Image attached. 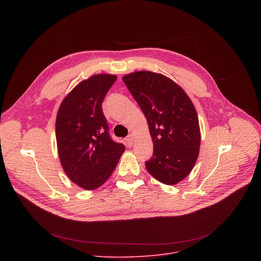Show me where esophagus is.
I'll return each instance as SVG.
<instances>
[{"instance_id": "1", "label": "esophagus", "mask_w": 261, "mask_h": 261, "mask_svg": "<svg viewBox=\"0 0 261 261\" xmlns=\"http://www.w3.org/2000/svg\"><path fill=\"white\" fill-rule=\"evenodd\" d=\"M126 142H127V145H128L129 147H131V146L133 145V136H132L131 134L127 136V138H126Z\"/></svg>"}]
</instances>
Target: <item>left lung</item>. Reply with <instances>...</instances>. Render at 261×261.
I'll use <instances>...</instances> for the list:
<instances>
[{
    "label": "left lung",
    "instance_id": "1",
    "mask_svg": "<svg viewBox=\"0 0 261 261\" xmlns=\"http://www.w3.org/2000/svg\"><path fill=\"white\" fill-rule=\"evenodd\" d=\"M129 92L144 114L154 144L145 161L151 175L165 185L187 176L198 157L200 130L190 98L162 74L138 71L123 77Z\"/></svg>",
    "mask_w": 261,
    "mask_h": 261
}]
</instances>
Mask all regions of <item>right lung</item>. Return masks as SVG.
<instances>
[{"label": "right lung", "mask_w": 261, "mask_h": 261, "mask_svg": "<svg viewBox=\"0 0 261 261\" xmlns=\"http://www.w3.org/2000/svg\"><path fill=\"white\" fill-rule=\"evenodd\" d=\"M116 81V75L98 74L82 82L58 111L56 136L61 164L68 177L86 190L104 184L125 151L123 143L111 138L101 108Z\"/></svg>", "instance_id": "1"}]
</instances>
